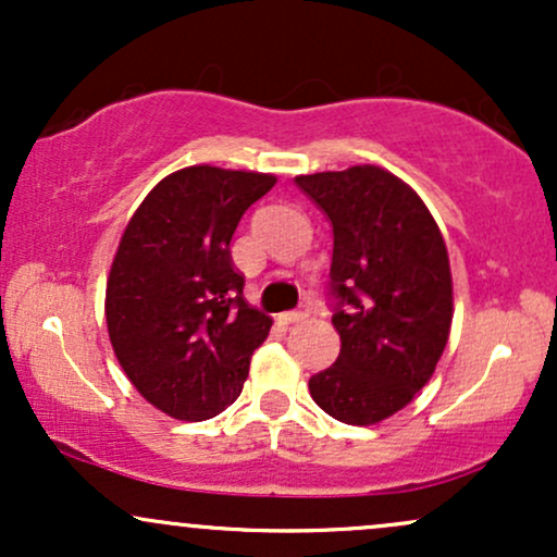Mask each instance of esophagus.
<instances>
[{"mask_svg": "<svg viewBox=\"0 0 557 557\" xmlns=\"http://www.w3.org/2000/svg\"><path fill=\"white\" fill-rule=\"evenodd\" d=\"M306 317H309V306H300V309L287 311V314H283V322L285 324H296V322H304Z\"/></svg>", "mask_w": 557, "mask_h": 557, "instance_id": "obj_1", "label": "esophagus"}]
</instances>
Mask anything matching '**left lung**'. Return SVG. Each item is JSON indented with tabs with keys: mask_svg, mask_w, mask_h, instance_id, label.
I'll return each instance as SVG.
<instances>
[{
	"mask_svg": "<svg viewBox=\"0 0 557 557\" xmlns=\"http://www.w3.org/2000/svg\"><path fill=\"white\" fill-rule=\"evenodd\" d=\"M332 227L330 306L341 356L309 380L343 424L393 417L430 382L453 319L450 261L424 201L389 172L361 164L300 175Z\"/></svg>",
	"mask_w": 557,
	"mask_h": 557,
	"instance_id": "1",
	"label": "left lung"
}]
</instances>
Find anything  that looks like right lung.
<instances>
[{
  "label": "right lung",
  "instance_id": "obj_1",
  "mask_svg": "<svg viewBox=\"0 0 557 557\" xmlns=\"http://www.w3.org/2000/svg\"><path fill=\"white\" fill-rule=\"evenodd\" d=\"M274 183L261 172L185 168L127 222L107 283V327L127 380L172 419L225 411L270 335L272 319L243 298L230 240Z\"/></svg>",
  "mask_w": 557,
  "mask_h": 557
}]
</instances>
